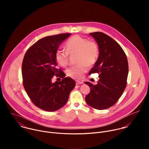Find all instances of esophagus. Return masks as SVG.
Here are the masks:
<instances>
[{
	"label": "esophagus",
	"instance_id": "1",
	"mask_svg": "<svg viewBox=\"0 0 149 149\" xmlns=\"http://www.w3.org/2000/svg\"><path fill=\"white\" fill-rule=\"evenodd\" d=\"M83 82H81V81H76V85H80V84H82Z\"/></svg>",
	"mask_w": 149,
	"mask_h": 149
}]
</instances>
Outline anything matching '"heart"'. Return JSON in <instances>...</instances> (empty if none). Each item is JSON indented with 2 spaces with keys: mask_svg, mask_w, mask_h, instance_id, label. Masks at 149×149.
I'll list each match as a JSON object with an SVG mask.
<instances>
[{
  "mask_svg": "<svg viewBox=\"0 0 149 149\" xmlns=\"http://www.w3.org/2000/svg\"><path fill=\"white\" fill-rule=\"evenodd\" d=\"M65 48L67 52L60 49L56 51L55 60L59 65L65 67L68 63V54H77V62L79 64L67 71V75L74 79L81 78L88 71L87 65H94L98 58L99 49L97 44L79 35L70 38L66 42Z\"/></svg>",
  "mask_w": 149,
  "mask_h": 149,
  "instance_id": "obj_1",
  "label": "heart"
}]
</instances>
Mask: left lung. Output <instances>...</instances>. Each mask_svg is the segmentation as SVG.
Listing matches in <instances>:
<instances>
[{"label": "left lung", "instance_id": "1", "mask_svg": "<svg viewBox=\"0 0 149 149\" xmlns=\"http://www.w3.org/2000/svg\"><path fill=\"white\" fill-rule=\"evenodd\" d=\"M90 35L98 46L99 55L89 74L98 73L97 85L89 82L90 93L86 97L91 107L102 110L114 105L124 91L129 73L127 56L120 45L110 36L96 32Z\"/></svg>", "mask_w": 149, "mask_h": 149}]
</instances>
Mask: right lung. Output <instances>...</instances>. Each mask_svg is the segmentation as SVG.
I'll list each match as a JSON object with an SVG mask.
<instances>
[{
	"mask_svg": "<svg viewBox=\"0 0 149 149\" xmlns=\"http://www.w3.org/2000/svg\"><path fill=\"white\" fill-rule=\"evenodd\" d=\"M71 33H62L42 38L26 52L22 66L24 87L32 102L38 108L55 111L67 103L70 92L75 86L74 80L65 77L58 70L55 52L59 45ZM55 75L63 77L62 81L52 82Z\"/></svg>",
	"mask_w": 149,
	"mask_h": 149,
	"instance_id": "1",
	"label": "right lung"
}]
</instances>
